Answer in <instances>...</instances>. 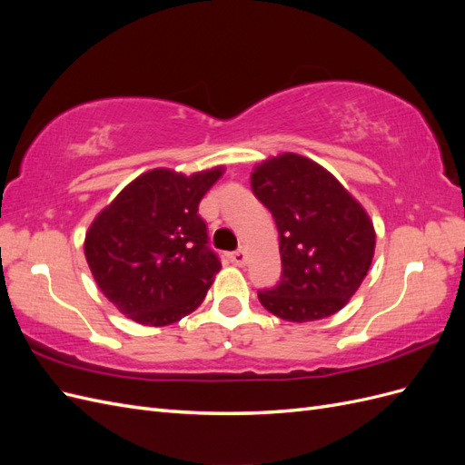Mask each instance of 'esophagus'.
I'll list each match as a JSON object with an SVG mask.
<instances>
[{
  "label": "esophagus",
  "instance_id": "esophagus-1",
  "mask_svg": "<svg viewBox=\"0 0 465 465\" xmlns=\"http://www.w3.org/2000/svg\"><path fill=\"white\" fill-rule=\"evenodd\" d=\"M229 260L234 263V265H244L246 263V252L244 250H236V252H231L229 254Z\"/></svg>",
  "mask_w": 465,
  "mask_h": 465
}]
</instances>
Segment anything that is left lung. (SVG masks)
<instances>
[{"instance_id":"left-lung-1","label":"left lung","mask_w":465,"mask_h":465,"mask_svg":"<svg viewBox=\"0 0 465 465\" xmlns=\"http://www.w3.org/2000/svg\"><path fill=\"white\" fill-rule=\"evenodd\" d=\"M250 186L275 219L283 267L279 283L258 292L265 311L297 323L340 312L374 258L367 209L330 171L297 153L258 163Z\"/></svg>"}]
</instances>
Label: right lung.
Returning a JSON list of instances; mask_svg holds the SVG:
<instances>
[{
    "instance_id": "1",
    "label": "right lung",
    "mask_w": 465,
    "mask_h": 465,
    "mask_svg": "<svg viewBox=\"0 0 465 465\" xmlns=\"http://www.w3.org/2000/svg\"><path fill=\"white\" fill-rule=\"evenodd\" d=\"M224 174L153 168L89 224L85 258L98 289L130 320L161 328L193 312L221 270L198 205Z\"/></svg>"
}]
</instances>
